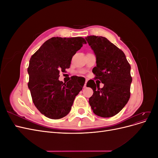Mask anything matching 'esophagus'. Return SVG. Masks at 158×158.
Returning <instances> with one entry per match:
<instances>
[{
	"label": "esophagus",
	"mask_w": 158,
	"mask_h": 158,
	"mask_svg": "<svg viewBox=\"0 0 158 158\" xmlns=\"http://www.w3.org/2000/svg\"><path fill=\"white\" fill-rule=\"evenodd\" d=\"M87 82H88V80H85V84H84V88H85V87H86V84H87Z\"/></svg>",
	"instance_id": "obj_1"
}]
</instances>
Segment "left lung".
Segmentation results:
<instances>
[{"instance_id":"obj_1","label":"left lung","mask_w":158,"mask_h":158,"mask_svg":"<svg viewBox=\"0 0 158 158\" xmlns=\"http://www.w3.org/2000/svg\"><path fill=\"white\" fill-rule=\"evenodd\" d=\"M96 56L93 69L95 80L104 84L102 88L94 80L87 83L94 94L89 99L93 112L102 117H111L120 112L131 96V65L123 51L106 37H85Z\"/></svg>"}]
</instances>
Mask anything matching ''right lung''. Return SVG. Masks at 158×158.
Returning <instances> with one entry per match:
<instances>
[{
	"instance_id": "add662e5",
	"label": "right lung",
	"mask_w": 158,
	"mask_h": 158,
	"mask_svg": "<svg viewBox=\"0 0 158 158\" xmlns=\"http://www.w3.org/2000/svg\"><path fill=\"white\" fill-rule=\"evenodd\" d=\"M86 44L81 37H54L46 41L30 60L27 73L32 101L40 113L51 119L67 115L75 97L84 85L76 78L63 83L60 71L70 68L73 56Z\"/></svg>"
}]
</instances>
